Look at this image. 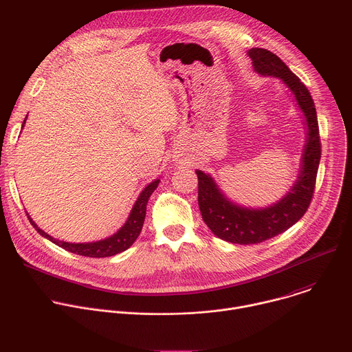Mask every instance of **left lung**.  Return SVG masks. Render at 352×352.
Segmentation results:
<instances>
[{"label":"left lung","mask_w":352,"mask_h":352,"mask_svg":"<svg viewBox=\"0 0 352 352\" xmlns=\"http://www.w3.org/2000/svg\"><path fill=\"white\" fill-rule=\"evenodd\" d=\"M248 56L262 76L278 78L294 94L295 106L302 111L307 129L299 174L278 202L266 208H245L230 200L210 174L196 170L197 202L202 219L212 232L231 243H259L292 227L305 214L314 196L320 162V138L315 103L307 86L272 52L250 48Z\"/></svg>","instance_id":"8db88e82"}]
</instances>
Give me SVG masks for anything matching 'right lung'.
I'll return each instance as SVG.
<instances>
[{"label": "right lung", "instance_id": "obj_1", "mask_svg": "<svg viewBox=\"0 0 352 352\" xmlns=\"http://www.w3.org/2000/svg\"><path fill=\"white\" fill-rule=\"evenodd\" d=\"M28 118V117H26ZM26 118L22 124V128L26 122ZM159 182L160 179H155L150 182L142 192L140 195L138 196L136 202L125 221V224L113 235L104 238V239H100V241H94V242H83V243H71V242H64V241H60V239H56L53 238L52 235H48L47 232H44L41 228H38V226L30 219V216L28 214L29 217V221L30 224L36 228V231L52 241L53 243L61 246L63 249L68 250V252H72V254H76V255H80V256H87V258H109V256H114L117 254H121L124 252L125 249H128L133 242L135 239L139 236L140 231H142V227H143V223H144V217H146V205H147V200L150 197V195H152L155 192V189L159 186Z\"/></svg>", "mask_w": 352, "mask_h": 352}]
</instances>
